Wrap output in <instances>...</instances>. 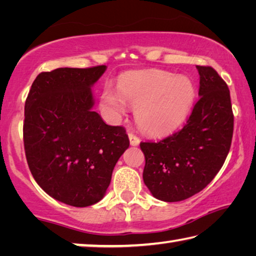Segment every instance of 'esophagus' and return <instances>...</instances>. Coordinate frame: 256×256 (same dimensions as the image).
<instances>
[{
  "label": "esophagus",
  "mask_w": 256,
  "mask_h": 256,
  "mask_svg": "<svg viewBox=\"0 0 256 256\" xmlns=\"http://www.w3.org/2000/svg\"><path fill=\"white\" fill-rule=\"evenodd\" d=\"M128 138H130V144L131 146H138L140 144V138H138L136 134L130 132L128 133Z\"/></svg>",
  "instance_id": "34e87169"
}]
</instances>
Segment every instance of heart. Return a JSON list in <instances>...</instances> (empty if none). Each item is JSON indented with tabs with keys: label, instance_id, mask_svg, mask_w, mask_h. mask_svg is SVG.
I'll return each instance as SVG.
<instances>
[{
	"label": "heart",
	"instance_id": "heart-1",
	"mask_svg": "<svg viewBox=\"0 0 256 256\" xmlns=\"http://www.w3.org/2000/svg\"><path fill=\"white\" fill-rule=\"evenodd\" d=\"M196 89L188 78L162 71H144L124 76L118 90L106 88L102 105L112 114L136 108V122L151 134L174 131L185 120L192 106Z\"/></svg>",
	"mask_w": 256,
	"mask_h": 256
}]
</instances>
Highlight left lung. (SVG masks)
Returning a JSON list of instances; mask_svg holds the SVG:
<instances>
[{"instance_id":"left-lung-1","label":"left lung","mask_w":256,"mask_h":256,"mask_svg":"<svg viewBox=\"0 0 256 256\" xmlns=\"http://www.w3.org/2000/svg\"><path fill=\"white\" fill-rule=\"evenodd\" d=\"M200 89L184 128L159 142H141L144 182L164 202L183 201L202 190L227 158L234 131L228 86L211 66H196Z\"/></svg>"}]
</instances>
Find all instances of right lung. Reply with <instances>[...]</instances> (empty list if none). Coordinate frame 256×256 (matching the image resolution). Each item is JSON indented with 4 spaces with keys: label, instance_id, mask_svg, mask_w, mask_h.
<instances>
[{
    "label": "right lung",
    "instance_id": "obj_1",
    "mask_svg": "<svg viewBox=\"0 0 256 256\" xmlns=\"http://www.w3.org/2000/svg\"><path fill=\"white\" fill-rule=\"evenodd\" d=\"M106 66L42 72L24 104V144L34 180L55 200L72 206L100 201L130 140L92 110V86Z\"/></svg>",
    "mask_w": 256,
    "mask_h": 256
}]
</instances>
